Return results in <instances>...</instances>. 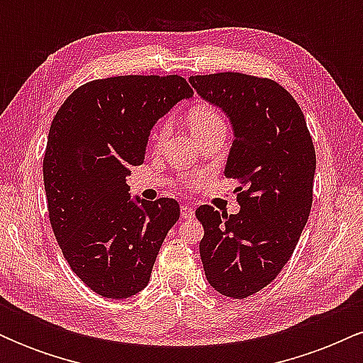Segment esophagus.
<instances>
[{
	"instance_id": "1",
	"label": "esophagus",
	"mask_w": 363,
	"mask_h": 363,
	"mask_svg": "<svg viewBox=\"0 0 363 363\" xmlns=\"http://www.w3.org/2000/svg\"><path fill=\"white\" fill-rule=\"evenodd\" d=\"M181 216L184 220L193 218V216H194V208L191 206V205H187V203H184V205L181 206Z\"/></svg>"
}]
</instances>
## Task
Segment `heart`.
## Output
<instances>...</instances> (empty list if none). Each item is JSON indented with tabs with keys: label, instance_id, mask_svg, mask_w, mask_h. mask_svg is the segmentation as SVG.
Segmentation results:
<instances>
[{
	"label": "heart",
	"instance_id": "b5f03b06",
	"mask_svg": "<svg viewBox=\"0 0 363 363\" xmlns=\"http://www.w3.org/2000/svg\"><path fill=\"white\" fill-rule=\"evenodd\" d=\"M187 119H189L191 129H193L194 135H199V133L205 131V129H208L210 126H213V124L222 123V118L218 116V112L205 106L194 107V109L189 112V116H187ZM167 131H169V124L164 123L155 133H153V140H155L157 143H162V140L167 136Z\"/></svg>",
	"mask_w": 363,
	"mask_h": 363
}]
</instances>
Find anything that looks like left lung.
Here are the masks:
<instances>
[{
    "label": "left lung",
    "mask_w": 363,
    "mask_h": 363,
    "mask_svg": "<svg viewBox=\"0 0 363 363\" xmlns=\"http://www.w3.org/2000/svg\"><path fill=\"white\" fill-rule=\"evenodd\" d=\"M189 83L230 121L225 176L240 181L237 215L210 205L196 210L205 228L199 256L218 294L245 298L277 278L301 239L312 206L314 145L301 107L277 82L215 73Z\"/></svg>",
    "instance_id": "left-lung-1"
}]
</instances>
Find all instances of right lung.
Instances as JSON below:
<instances>
[{
	"label": "right lung",
	"mask_w": 363,
	"mask_h": 363,
	"mask_svg": "<svg viewBox=\"0 0 363 363\" xmlns=\"http://www.w3.org/2000/svg\"><path fill=\"white\" fill-rule=\"evenodd\" d=\"M191 97L177 74L104 78L74 90L52 119L43 167L49 220L69 268L102 297L148 285L179 220L176 199L131 198L126 177L143 164L157 121Z\"/></svg>",
	"instance_id": "obj_1"
}]
</instances>
